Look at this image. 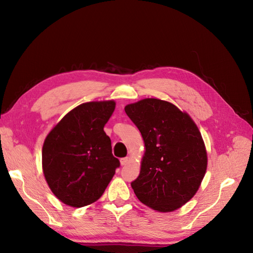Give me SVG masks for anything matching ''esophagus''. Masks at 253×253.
I'll return each mask as SVG.
<instances>
[{
    "label": "esophagus",
    "mask_w": 253,
    "mask_h": 253,
    "mask_svg": "<svg viewBox=\"0 0 253 253\" xmlns=\"http://www.w3.org/2000/svg\"><path fill=\"white\" fill-rule=\"evenodd\" d=\"M128 162H129V159H128V158H123V159H121V164H122V166L127 165Z\"/></svg>",
    "instance_id": "obj_1"
}]
</instances>
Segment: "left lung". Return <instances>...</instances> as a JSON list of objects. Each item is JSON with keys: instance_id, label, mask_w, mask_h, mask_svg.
I'll list each match as a JSON object with an SVG mask.
<instances>
[{"instance_id": "obj_1", "label": "left lung", "mask_w": 253, "mask_h": 253, "mask_svg": "<svg viewBox=\"0 0 253 253\" xmlns=\"http://www.w3.org/2000/svg\"><path fill=\"white\" fill-rule=\"evenodd\" d=\"M146 147L140 174L131 181L137 198L160 212L184 206L200 187L208 158L190 116L169 102L144 99L125 107Z\"/></svg>"}]
</instances>
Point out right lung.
<instances>
[{
  "label": "right lung",
  "instance_id": "add662e5",
  "mask_svg": "<svg viewBox=\"0 0 253 253\" xmlns=\"http://www.w3.org/2000/svg\"><path fill=\"white\" fill-rule=\"evenodd\" d=\"M114 109V101L80 104L45 138L44 177L52 192L67 206L82 208L98 200L120 168L103 130Z\"/></svg>",
  "mask_w": 253,
  "mask_h": 253
}]
</instances>
